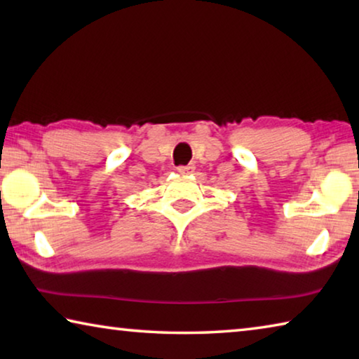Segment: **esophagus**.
Instances as JSON below:
<instances>
[{
    "mask_svg": "<svg viewBox=\"0 0 359 359\" xmlns=\"http://www.w3.org/2000/svg\"><path fill=\"white\" fill-rule=\"evenodd\" d=\"M194 169H196V168H194V165H187V166H179L177 171L180 174H193Z\"/></svg>",
    "mask_w": 359,
    "mask_h": 359,
    "instance_id": "1",
    "label": "esophagus"
}]
</instances>
